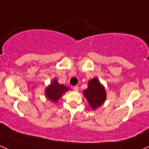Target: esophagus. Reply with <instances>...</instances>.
<instances>
[{
    "label": "esophagus",
    "instance_id": "esophagus-1",
    "mask_svg": "<svg viewBox=\"0 0 149 149\" xmlns=\"http://www.w3.org/2000/svg\"><path fill=\"white\" fill-rule=\"evenodd\" d=\"M73 90L78 91V90H79V86H73Z\"/></svg>",
    "mask_w": 149,
    "mask_h": 149
}]
</instances>
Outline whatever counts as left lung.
I'll use <instances>...</instances> for the list:
<instances>
[{"label":"left lung","mask_w":149,"mask_h":149,"mask_svg":"<svg viewBox=\"0 0 149 149\" xmlns=\"http://www.w3.org/2000/svg\"><path fill=\"white\" fill-rule=\"evenodd\" d=\"M84 95L93 110L99 108L106 99L105 88L97 78L89 81L87 89L84 90Z\"/></svg>","instance_id":"1"}]
</instances>
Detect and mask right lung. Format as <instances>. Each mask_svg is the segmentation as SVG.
Instances as JSON below:
<instances>
[{
  "label": "right lung",
  "mask_w": 149,
  "mask_h": 149,
  "mask_svg": "<svg viewBox=\"0 0 149 149\" xmlns=\"http://www.w3.org/2000/svg\"><path fill=\"white\" fill-rule=\"evenodd\" d=\"M69 90V88L64 85H61L57 82V79H54L45 89V95L52 102H56L62 95Z\"/></svg>",
  "instance_id": "1"
}]
</instances>
